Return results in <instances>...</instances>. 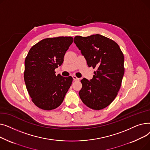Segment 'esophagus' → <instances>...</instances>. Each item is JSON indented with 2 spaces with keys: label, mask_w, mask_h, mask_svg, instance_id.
I'll list each match as a JSON object with an SVG mask.
<instances>
[{
  "label": "esophagus",
  "mask_w": 150,
  "mask_h": 150,
  "mask_svg": "<svg viewBox=\"0 0 150 150\" xmlns=\"http://www.w3.org/2000/svg\"><path fill=\"white\" fill-rule=\"evenodd\" d=\"M72 78H73V79H74V81H79V80H80V78H77V77H76V76H75V75H73V76H72Z\"/></svg>",
  "instance_id": "1"
}]
</instances>
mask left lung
<instances>
[{
    "mask_svg": "<svg viewBox=\"0 0 150 150\" xmlns=\"http://www.w3.org/2000/svg\"><path fill=\"white\" fill-rule=\"evenodd\" d=\"M74 41L88 66L97 69L91 80H81L80 97L92 109H103L112 103L120 88L125 72L123 54L115 42L101 35L76 36Z\"/></svg>",
    "mask_w": 150,
    "mask_h": 150,
    "instance_id": "obj_1",
    "label": "left lung"
}]
</instances>
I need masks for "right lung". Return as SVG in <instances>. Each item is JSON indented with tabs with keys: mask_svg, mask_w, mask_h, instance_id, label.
<instances>
[{
	"mask_svg": "<svg viewBox=\"0 0 150 150\" xmlns=\"http://www.w3.org/2000/svg\"><path fill=\"white\" fill-rule=\"evenodd\" d=\"M73 38L60 36L42 39L29 50L25 60L24 81L31 100L38 108L52 110L62 103L72 84V76L55 75Z\"/></svg>",
	"mask_w": 150,
	"mask_h": 150,
	"instance_id": "add662e5",
	"label": "right lung"
}]
</instances>
